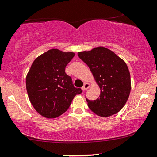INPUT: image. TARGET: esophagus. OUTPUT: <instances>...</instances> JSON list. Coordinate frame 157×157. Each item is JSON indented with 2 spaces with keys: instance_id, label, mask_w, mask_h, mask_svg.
I'll return each instance as SVG.
<instances>
[{
  "instance_id": "34e87169",
  "label": "esophagus",
  "mask_w": 157,
  "mask_h": 157,
  "mask_svg": "<svg viewBox=\"0 0 157 157\" xmlns=\"http://www.w3.org/2000/svg\"><path fill=\"white\" fill-rule=\"evenodd\" d=\"M89 87H90V84L89 83H85L84 86H82V90H83V91H85V90H86L87 89H88V88H89Z\"/></svg>"
}]
</instances>
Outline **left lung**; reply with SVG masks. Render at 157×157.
I'll return each instance as SVG.
<instances>
[{
    "instance_id": "8db88e82",
    "label": "left lung",
    "mask_w": 157,
    "mask_h": 157,
    "mask_svg": "<svg viewBox=\"0 0 157 157\" xmlns=\"http://www.w3.org/2000/svg\"><path fill=\"white\" fill-rule=\"evenodd\" d=\"M78 56L88 66L101 90L98 99H86L90 110L101 117H108L119 112L125 105L131 90V78L126 63L104 47L79 52Z\"/></svg>"
}]
</instances>
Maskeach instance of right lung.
<instances>
[{
  "instance_id": "1",
  "label": "right lung",
  "mask_w": 157,
  "mask_h": 157,
  "mask_svg": "<svg viewBox=\"0 0 157 157\" xmlns=\"http://www.w3.org/2000/svg\"><path fill=\"white\" fill-rule=\"evenodd\" d=\"M74 56L72 52L52 49L32 63L26 77V89L31 105L45 118L60 116L69 109L74 97L82 93L65 72Z\"/></svg>"
}]
</instances>
